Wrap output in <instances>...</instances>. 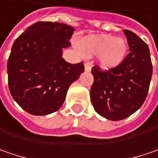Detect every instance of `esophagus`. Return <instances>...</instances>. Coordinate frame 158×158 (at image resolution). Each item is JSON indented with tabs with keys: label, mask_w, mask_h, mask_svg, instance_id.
Segmentation results:
<instances>
[{
	"label": "esophagus",
	"mask_w": 158,
	"mask_h": 158,
	"mask_svg": "<svg viewBox=\"0 0 158 158\" xmlns=\"http://www.w3.org/2000/svg\"><path fill=\"white\" fill-rule=\"evenodd\" d=\"M90 65L89 63H85L84 64V70L86 71V72H89L90 71Z\"/></svg>",
	"instance_id": "obj_1"
}]
</instances>
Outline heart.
<instances>
[{
    "label": "heart",
    "instance_id": "1",
    "mask_svg": "<svg viewBox=\"0 0 158 158\" xmlns=\"http://www.w3.org/2000/svg\"><path fill=\"white\" fill-rule=\"evenodd\" d=\"M78 48L84 57L98 56V66L106 71L118 68L128 53L126 40L108 34L87 36L79 41Z\"/></svg>",
    "mask_w": 158,
    "mask_h": 158
}]
</instances>
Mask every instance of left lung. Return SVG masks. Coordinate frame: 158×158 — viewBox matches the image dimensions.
Instances as JSON below:
<instances>
[{
	"instance_id": "left-lung-1",
	"label": "left lung",
	"mask_w": 158,
	"mask_h": 158,
	"mask_svg": "<svg viewBox=\"0 0 158 158\" xmlns=\"http://www.w3.org/2000/svg\"><path fill=\"white\" fill-rule=\"evenodd\" d=\"M123 32L130 51L124 62L112 70L101 71L97 66L91 69V103L99 115L112 121L129 117L143 106L152 76L149 46L135 33Z\"/></svg>"
}]
</instances>
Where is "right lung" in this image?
<instances>
[{
	"instance_id": "1",
	"label": "right lung",
	"mask_w": 158,
	"mask_h": 158,
	"mask_svg": "<svg viewBox=\"0 0 158 158\" xmlns=\"http://www.w3.org/2000/svg\"><path fill=\"white\" fill-rule=\"evenodd\" d=\"M74 31L62 23L39 22L15 40L7 65L9 89L28 113L44 116L58 111L70 85L84 72L82 62L70 64L62 58Z\"/></svg>"
}]
</instances>
